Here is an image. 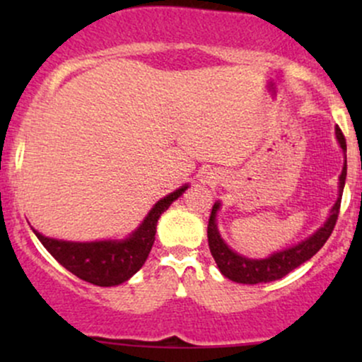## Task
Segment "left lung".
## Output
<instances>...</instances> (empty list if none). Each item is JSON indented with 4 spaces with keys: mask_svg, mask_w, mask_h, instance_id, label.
Here are the masks:
<instances>
[{
    "mask_svg": "<svg viewBox=\"0 0 362 362\" xmlns=\"http://www.w3.org/2000/svg\"><path fill=\"white\" fill-rule=\"evenodd\" d=\"M335 136H337L340 148H342L344 155H346V139H344L342 131L339 127H335ZM346 177L347 160L344 161L342 173L339 177V197L335 204L332 206L327 221L313 235H310L308 238L301 240L296 245H291L284 250L274 252L269 257H265V259H248V257L240 255L233 248L228 247L226 242L221 238V235H219L218 223H216V216H218L221 202H214L213 211H211L209 216V224H207V242H209L211 255L214 257L218 269L221 271L223 276L228 277L230 281L240 282V284L271 282L288 276L291 271H294L301 264H305L306 260H310L325 245L328 236L334 231V226L339 218L340 199H342L344 185H346Z\"/></svg>",
    "mask_w": 362,
    "mask_h": 362,
    "instance_id": "left-lung-1",
    "label": "left lung"
}]
</instances>
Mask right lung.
<instances>
[{
    "instance_id": "obj_1",
    "label": "right lung",
    "mask_w": 362,
    "mask_h": 362,
    "mask_svg": "<svg viewBox=\"0 0 362 362\" xmlns=\"http://www.w3.org/2000/svg\"><path fill=\"white\" fill-rule=\"evenodd\" d=\"M187 189L189 185L185 184L160 199L143 223L124 240L66 242L44 236L34 228L32 230L54 259L76 277L102 288L119 286L131 279L143 267L155 243L158 219Z\"/></svg>"
}]
</instances>
